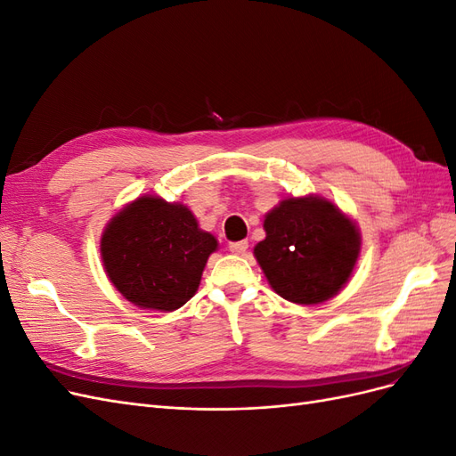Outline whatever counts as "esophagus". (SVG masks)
I'll list each match as a JSON object with an SVG mask.
<instances>
[{
  "instance_id": "1",
  "label": "esophagus",
  "mask_w": 456,
  "mask_h": 456,
  "mask_svg": "<svg viewBox=\"0 0 456 456\" xmlns=\"http://www.w3.org/2000/svg\"><path fill=\"white\" fill-rule=\"evenodd\" d=\"M228 249H230L233 255H245V251L249 249V241H247V240L232 241V243L228 245Z\"/></svg>"
}]
</instances>
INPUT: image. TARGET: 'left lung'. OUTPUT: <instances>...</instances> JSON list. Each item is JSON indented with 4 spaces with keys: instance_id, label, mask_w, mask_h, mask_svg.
Masks as SVG:
<instances>
[{
    "instance_id": "obj_1",
    "label": "left lung",
    "mask_w": 456,
    "mask_h": 456,
    "mask_svg": "<svg viewBox=\"0 0 456 456\" xmlns=\"http://www.w3.org/2000/svg\"><path fill=\"white\" fill-rule=\"evenodd\" d=\"M255 258L268 283L295 305H320L350 280L362 236L352 218L320 196L287 198L265 216Z\"/></svg>"
}]
</instances>
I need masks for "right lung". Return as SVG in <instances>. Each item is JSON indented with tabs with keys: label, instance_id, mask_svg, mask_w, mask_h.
<instances>
[{
	"label": "right lung",
	"instance_id": "obj_1",
	"mask_svg": "<svg viewBox=\"0 0 456 456\" xmlns=\"http://www.w3.org/2000/svg\"><path fill=\"white\" fill-rule=\"evenodd\" d=\"M216 247L186 205L142 196L106 224L101 255L110 281L134 306L173 312L196 295Z\"/></svg>",
	"mask_w": 456,
	"mask_h": 456
}]
</instances>
